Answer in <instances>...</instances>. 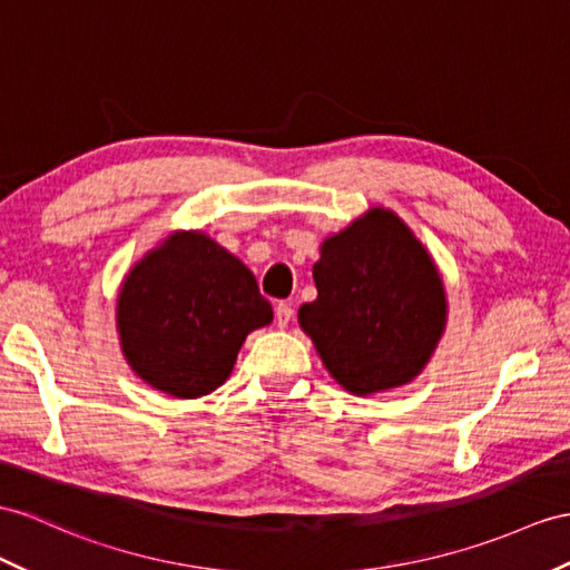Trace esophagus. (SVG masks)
I'll return each mask as SVG.
<instances>
[{"mask_svg":"<svg viewBox=\"0 0 570 570\" xmlns=\"http://www.w3.org/2000/svg\"><path fill=\"white\" fill-rule=\"evenodd\" d=\"M289 322H293V307L287 302H277L275 307V324L277 328H285Z\"/></svg>","mask_w":570,"mask_h":570,"instance_id":"1","label":"esophagus"}]
</instances>
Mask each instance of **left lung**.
Segmentation results:
<instances>
[{
    "instance_id": "8db88e82",
    "label": "left lung",
    "mask_w": 570,
    "mask_h": 570,
    "mask_svg": "<svg viewBox=\"0 0 570 570\" xmlns=\"http://www.w3.org/2000/svg\"><path fill=\"white\" fill-rule=\"evenodd\" d=\"M314 283L318 295L297 318L343 390H394L425 367L448 322L445 285L392 210L372 207L328 237Z\"/></svg>"
}]
</instances>
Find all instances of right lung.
<instances>
[{
    "mask_svg": "<svg viewBox=\"0 0 570 570\" xmlns=\"http://www.w3.org/2000/svg\"><path fill=\"white\" fill-rule=\"evenodd\" d=\"M271 322L254 273L203 232H174L135 263L118 295L125 360L176 399L225 384L248 333Z\"/></svg>",
    "mask_w": 570,
    "mask_h": 570,
    "instance_id": "add662e5",
    "label": "right lung"
}]
</instances>
